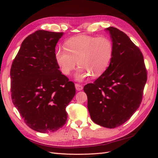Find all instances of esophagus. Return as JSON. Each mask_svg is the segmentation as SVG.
Segmentation results:
<instances>
[{
	"instance_id": "esophagus-1",
	"label": "esophagus",
	"mask_w": 158,
	"mask_h": 158,
	"mask_svg": "<svg viewBox=\"0 0 158 158\" xmlns=\"http://www.w3.org/2000/svg\"><path fill=\"white\" fill-rule=\"evenodd\" d=\"M75 87H76V90H78V91H81L83 89L82 85L79 84H75Z\"/></svg>"
}]
</instances>
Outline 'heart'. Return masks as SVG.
I'll use <instances>...</instances> for the list:
<instances>
[{
	"label": "heart",
	"instance_id": "b5f03b06",
	"mask_svg": "<svg viewBox=\"0 0 158 158\" xmlns=\"http://www.w3.org/2000/svg\"><path fill=\"white\" fill-rule=\"evenodd\" d=\"M64 47L56 49L55 57L63 74L69 76L78 63L80 69L76 74L78 80L89 75L98 78L106 70L111 60L113 45L107 37L80 35L64 43Z\"/></svg>",
	"mask_w": 158,
	"mask_h": 158
}]
</instances>
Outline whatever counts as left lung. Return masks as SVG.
<instances>
[{
  "label": "left lung",
  "instance_id": "obj_1",
  "mask_svg": "<svg viewBox=\"0 0 158 158\" xmlns=\"http://www.w3.org/2000/svg\"><path fill=\"white\" fill-rule=\"evenodd\" d=\"M113 45L109 66L95 81L84 85L91 118L114 128L122 125L140 107L147 70L140 49L123 31L109 27Z\"/></svg>",
  "mask_w": 158,
  "mask_h": 158
}]
</instances>
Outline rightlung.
Returning a JSON list of instances; mask_svg holds the SVG:
<instances>
[{"label": "right lung", "instance_id": "obj_1", "mask_svg": "<svg viewBox=\"0 0 158 158\" xmlns=\"http://www.w3.org/2000/svg\"><path fill=\"white\" fill-rule=\"evenodd\" d=\"M63 33L37 30L28 35L10 69L14 106L28 127L42 133L64 125L66 107L76 94L74 82L59 70L55 57Z\"/></svg>", "mask_w": 158, "mask_h": 158}]
</instances>
